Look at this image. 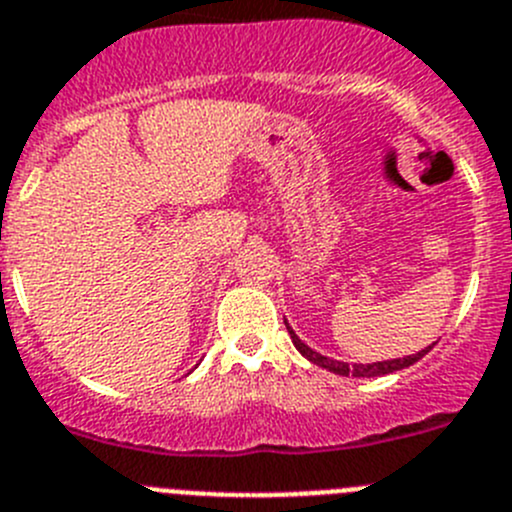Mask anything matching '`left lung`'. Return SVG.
Returning a JSON list of instances; mask_svg holds the SVG:
<instances>
[{"label":"left lung","instance_id":"1","mask_svg":"<svg viewBox=\"0 0 512 512\" xmlns=\"http://www.w3.org/2000/svg\"><path fill=\"white\" fill-rule=\"evenodd\" d=\"M285 326H288V321H285ZM288 333H290V338H293L295 348H298V351L303 353L305 358H308L310 364L333 371V374H338V376H356V379H371V376H384V374H394V371L407 369V366L417 364L419 358L427 356V353L434 348V343H432V346L424 348V351H417V353H412V356H404V358H394V361H376V364H353V366H348V364H343V361H333V358L321 356L318 351H313L310 346H305V343L300 341L298 336H295V331L290 326H288Z\"/></svg>","mask_w":512,"mask_h":512}]
</instances>
